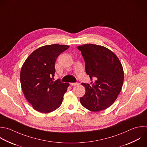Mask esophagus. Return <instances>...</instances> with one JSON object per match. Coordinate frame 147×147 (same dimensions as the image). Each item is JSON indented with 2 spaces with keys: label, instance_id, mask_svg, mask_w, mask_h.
Wrapping results in <instances>:
<instances>
[{
  "label": "esophagus",
  "instance_id": "34e87169",
  "mask_svg": "<svg viewBox=\"0 0 147 147\" xmlns=\"http://www.w3.org/2000/svg\"><path fill=\"white\" fill-rule=\"evenodd\" d=\"M69 84H70V85H71V86H74L78 85L79 83H70Z\"/></svg>",
  "mask_w": 147,
  "mask_h": 147
}]
</instances>
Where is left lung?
Returning a JSON list of instances; mask_svg holds the SVG:
<instances>
[{
  "instance_id": "obj_1",
  "label": "left lung",
  "mask_w": 147,
  "mask_h": 147,
  "mask_svg": "<svg viewBox=\"0 0 147 147\" xmlns=\"http://www.w3.org/2000/svg\"><path fill=\"white\" fill-rule=\"evenodd\" d=\"M85 61L86 74L91 84L82 83L86 88L81 104L91 111L110 107L117 99L123 85L124 74L117 56L109 49L98 45L78 46Z\"/></svg>"
}]
</instances>
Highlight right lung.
Here are the masks:
<instances>
[{"mask_svg": "<svg viewBox=\"0 0 147 147\" xmlns=\"http://www.w3.org/2000/svg\"><path fill=\"white\" fill-rule=\"evenodd\" d=\"M65 45L41 47L27 58L20 74L24 94L33 109L40 113H51L61 105L69 84L60 79L53 81L55 64L58 56L69 48Z\"/></svg>", "mask_w": 147, "mask_h": 147, "instance_id": "obj_1", "label": "right lung"}]
</instances>
